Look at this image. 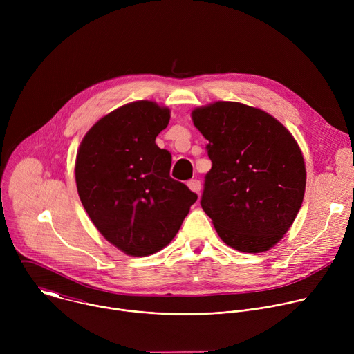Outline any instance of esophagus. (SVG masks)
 Returning <instances> with one entry per match:
<instances>
[{"label": "esophagus", "instance_id": "1", "mask_svg": "<svg viewBox=\"0 0 354 354\" xmlns=\"http://www.w3.org/2000/svg\"><path fill=\"white\" fill-rule=\"evenodd\" d=\"M187 186H189V189L192 190V192H194V193H200V189H201V183H200V180H197V179H190L189 182H187Z\"/></svg>", "mask_w": 354, "mask_h": 354}]
</instances>
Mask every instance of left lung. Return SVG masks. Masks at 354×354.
Returning <instances> with one entry per match:
<instances>
[{
    "label": "left lung",
    "mask_w": 354,
    "mask_h": 354,
    "mask_svg": "<svg viewBox=\"0 0 354 354\" xmlns=\"http://www.w3.org/2000/svg\"><path fill=\"white\" fill-rule=\"evenodd\" d=\"M193 124L209 141L212 169L200 205L231 248L259 254L295 220L306 193V162L273 116L239 102L196 108Z\"/></svg>",
    "instance_id": "8db88e82"
}]
</instances>
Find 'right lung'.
<instances>
[{"label": "right lung", "mask_w": 354, "mask_h": 354, "mask_svg": "<svg viewBox=\"0 0 354 354\" xmlns=\"http://www.w3.org/2000/svg\"><path fill=\"white\" fill-rule=\"evenodd\" d=\"M171 111L137 100L97 120L75 160L81 203L97 231L130 257L165 248L197 200L169 176L172 157L156 144Z\"/></svg>", "instance_id": "obj_1"}]
</instances>
